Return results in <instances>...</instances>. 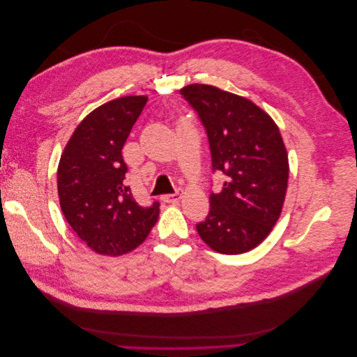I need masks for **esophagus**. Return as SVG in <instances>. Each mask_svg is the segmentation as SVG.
I'll return each mask as SVG.
<instances>
[{
	"label": "esophagus",
	"mask_w": 357,
	"mask_h": 357,
	"mask_svg": "<svg viewBox=\"0 0 357 357\" xmlns=\"http://www.w3.org/2000/svg\"><path fill=\"white\" fill-rule=\"evenodd\" d=\"M181 197H183V190L178 189L174 193H169V195H164L160 199L164 201V202H168V204H176V202H178L181 199Z\"/></svg>",
	"instance_id": "esophagus-1"
}]
</instances>
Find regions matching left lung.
Masks as SVG:
<instances>
[{"label":"left lung","instance_id":"obj_1","mask_svg":"<svg viewBox=\"0 0 357 357\" xmlns=\"http://www.w3.org/2000/svg\"><path fill=\"white\" fill-rule=\"evenodd\" d=\"M208 135L213 171L226 181L210 195L201 240L222 255L253 250L273 231L287 192L289 158L273 117L244 96L210 84L180 89Z\"/></svg>","mask_w":357,"mask_h":357}]
</instances>
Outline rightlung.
Masks as SVG:
<instances>
[{
  "instance_id": "right-lung-1",
  "label": "right lung",
  "mask_w": 357,
  "mask_h": 357,
  "mask_svg": "<svg viewBox=\"0 0 357 357\" xmlns=\"http://www.w3.org/2000/svg\"><path fill=\"white\" fill-rule=\"evenodd\" d=\"M147 96L129 95L96 107L74 129L58 165L61 210L95 253L122 256L152 231L159 202L142 207L125 185L122 149Z\"/></svg>"
}]
</instances>
